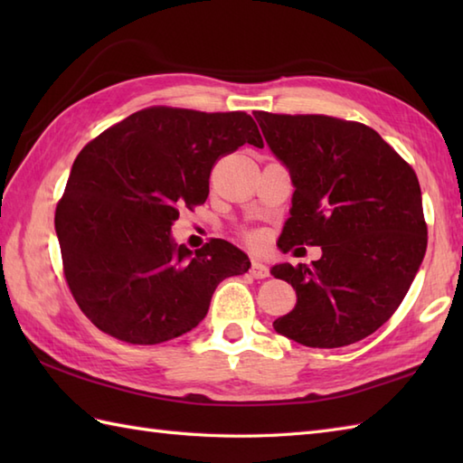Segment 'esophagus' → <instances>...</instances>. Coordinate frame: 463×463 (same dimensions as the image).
<instances>
[{
  "mask_svg": "<svg viewBox=\"0 0 463 463\" xmlns=\"http://www.w3.org/2000/svg\"><path fill=\"white\" fill-rule=\"evenodd\" d=\"M249 272H250V277H252V279H257V280L267 279L269 274H270L269 267H264L262 262H257V260H254V262L250 264V270H249Z\"/></svg>",
  "mask_w": 463,
  "mask_h": 463,
  "instance_id": "obj_1",
  "label": "esophagus"
}]
</instances>
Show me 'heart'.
Returning <instances> with one entry per match:
<instances>
[{"label":"heart","instance_id":"obj_1","mask_svg":"<svg viewBox=\"0 0 463 463\" xmlns=\"http://www.w3.org/2000/svg\"><path fill=\"white\" fill-rule=\"evenodd\" d=\"M249 239L250 241H257V234H249Z\"/></svg>","mask_w":463,"mask_h":463}]
</instances>
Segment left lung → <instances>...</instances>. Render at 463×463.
I'll use <instances>...</instances> for the list:
<instances>
[{"instance_id":"1","label":"left lung","mask_w":463,"mask_h":463,"mask_svg":"<svg viewBox=\"0 0 463 463\" xmlns=\"http://www.w3.org/2000/svg\"><path fill=\"white\" fill-rule=\"evenodd\" d=\"M294 194L279 247H322L312 264L272 277L297 290L274 330L310 348H340L376 332L404 300L424 260L428 224L414 169L358 121L257 111Z\"/></svg>"}]
</instances>
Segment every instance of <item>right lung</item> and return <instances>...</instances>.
<instances>
[{"label":"right lung","mask_w":463,"mask_h":463,"mask_svg":"<svg viewBox=\"0 0 463 463\" xmlns=\"http://www.w3.org/2000/svg\"><path fill=\"white\" fill-rule=\"evenodd\" d=\"M262 146L244 111L146 107L87 143L55 209L63 274L81 312L109 336L153 346L193 330L219 282L247 254L222 239L189 250L171 239L181 209L209 196L214 163Z\"/></svg>","instance_id":"1"}]
</instances>
